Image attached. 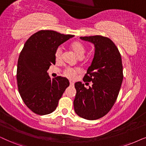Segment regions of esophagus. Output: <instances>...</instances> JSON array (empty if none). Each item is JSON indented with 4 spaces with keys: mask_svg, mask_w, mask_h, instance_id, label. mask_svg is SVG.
I'll return each instance as SVG.
<instances>
[{
    "mask_svg": "<svg viewBox=\"0 0 146 146\" xmlns=\"http://www.w3.org/2000/svg\"><path fill=\"white\" fill-rule=\"evenodd\" d=\"M70 86H74V82H70Z\"/></svg>",
    "mask_w": 146,
    "mask_h": 146,
    "instance_id": "34e87169",
    "label": "esophagus"
}]
</instances>
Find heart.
Instances as JSON below:
<instances>
[{
    "instance_id": "b5f03b06",
    "label": "heart",
    "mask_w": 146,
    "mask_h": 146,
    "mask_svg": "<svg viewBox=\"0 0 146 146\" xmlns=\"http://www.w3.org/2000/svg\"><path fill=\"white\" fill-rule=\"evenodd\" d=\"M70 48L78 58L82 59L84 57L86 50H85L84 45L80 41H74L72 43L70 44ZM62 54V48L59 47L55 52V59L56 62H60L61 60ZM79 72H80V70L78 68H67L64 71V76L68 78L74 79L76 76L78 74Z\"/></svg>"
}]
</instances>
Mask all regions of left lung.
<instances>
[{"label": "left lung", "instance_id": "1", "mask_svg": "<svg viewBox=\"0 0 146 146\" xmlns=\"http://www.w3.org/2000/svg\"><path fill=\"white\" fill-rule=\"evenodd\" d=\"M80 38L93 43L95 52L83 78L84 82H92V85L87 89L82 82L76 83L74 108L78 116L96 120L110 111L119 95L123 79L121 56L115 43L107 37L94 35Z\"/></svg>", "mask_w": 146, "mask_h": 146}]
</instances>
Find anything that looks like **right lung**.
<instances>
[{
    "instance_id": "right-lung-1",
    "label": "right lung",
    "mask_w": 146,
    "mask_h": 146,
    "mask_svg": "<svg viewBox=\"0 0 146 146\" xmlns=\"http://www.w3.org/2000/svg\"><path fill=\"white\" fill-rule=\"evenodd\" d=\"M74 37L52 30H41L25 43L19 57L17 80L24 103L35 114L48 115L56 110L58 101L70 85L67 78L51 79L47 72L56 64L55 52Z\"/></svg>"
}]
</instances>
